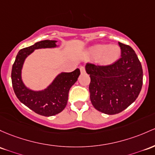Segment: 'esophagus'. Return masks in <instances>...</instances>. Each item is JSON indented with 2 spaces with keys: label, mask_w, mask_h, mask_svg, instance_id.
Returning <instances> with one entry per match:
<instances>
[{
  "label": "esophagus",
  "mask_w": 155,
  "mask_h": 155,
  "mask_svg": "<svg viewBox=\"0 0 155 155\" xmlns=\"http://www.w3.org/2000/svg\"><path fill=\"white\" fill-rule=\"evenodd\" d=\"M80 71L81 74H84V73H85V68H84V66H81Z\"/></svg>",
  "instance_id": "esophagus-1"
}]
</instances>
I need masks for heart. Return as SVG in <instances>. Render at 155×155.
<instances>
[{
  "label": "heart",
  "instance_id": "obj_1",
  "mask_svg": "<svg viewBox=\"0 0 155 155\" xmlns=\"http://www.w3.org/2000/svg\"><path fill=\"white\" fill-rule=\"evenodd\" d=\"M120 48L117 45L98 44L89 48L87 54L93 59H96L98 64L110 65L116 62L120 56Z\"/></svg>",
  "mask_w": 155,
  "mask_h": 155
}]
</instances>
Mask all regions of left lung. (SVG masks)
I'll use <instances>...</instances> for the list:
<instances>
[{
    "instance_id": "left-lung-1",
    "label": "left lung",
    "mask_w": 155,
    "mask_h": 155,
    "mask_svg": "<svg viewBox=\"0 0 155 155\" xmlns=\"http://www.w3.org/2000/svg\"><path fill=\"white\" fill-rule=\"evenodd\" d=\"M121 57L106 66L87 63L93 106L107 115L118 114L135 101L143 85V69L135 51L118 42Z\"/></svg>"
}]
</instances>
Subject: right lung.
Segmentation results:
<instances>
[{"mask_svg":"<svg viewBox=\"0 0 155 155\" xmlns=\"http://www.w3.org/2000/svg\"><path fill=\"white\" fill-rule=\"evenodd\" d=\"M57 42L56 40H42L20 50L12 70V82L16 96L20 102L43 116L55 115L64 110L68 103L70 88L77 81L80 71L77 68L71 73H60L45 89L33 91L23 83L22 69L25 59L34 51L56 48L59 46L56 44Z\"/></svg>","mask_w":155,"mask_h":155,"instance_id":"obj_1","label":"right lung"}]
</instances>
